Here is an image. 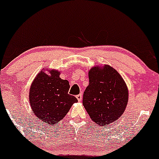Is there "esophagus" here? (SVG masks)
Listing matches in <instances>:
<instances>
[{
	"instance_id": "obj_1",
	"label": "esophagus",
	"mask_w": 159,
	"mask_h": 159,
	"mask_svg": "<svg viewBox=\"0 0 159 159\" xmlns=\"http://www.w3.org/2000/svg\"><path fill=\"white\" fill-rule=\"evenodd\" d=\"M76 98H77V100L79 101V102H81L82 98H83V97H82V94H79V95H76Z\"/></svg>"
}]
</instances>
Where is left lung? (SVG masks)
<instances>
[{"label": "left lung", "instance_id": "left-lung-1", "mask_svg": "<svg viewBox=\"0 0 159 159\" xmlns=\"http://www.w3.org/2000/svg\"><path fill=\"white\" fill-rule=\"evenodd\" d=\"M83 104L95 124L107 127L120 118L128 102V89L119 73L109 65L93 66Z\"/></svg>", "mask_w": 159, "mask_h": 159}]
</instances>
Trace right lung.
I'll return each instance as SVG.
<instances>
[{"label":"right lung","instance_id":"right-lung-1","mask_svg":"<svg viewBox=\"0 0 159 159\" xmlns=\"http://www.w3.org/2000/svg\"><path fill=\"white\" fill-rule=\"evenodd\" d=\"M49 73L48 75L42 70L38 73L30 87L29 99L37 119L52 126L62 120L78 100L68 94L69 82L60 78L58 70Z\"/></svg>","mask_w":159,"mask_h":159}]
</instances>
